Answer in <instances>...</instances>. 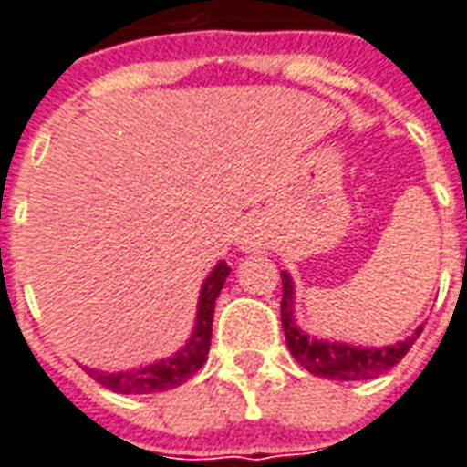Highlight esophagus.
<instances>
[{
	"mask_svg": "<svg viewBox=\"0 0 467 467\" xmlns=\"http://www.w3.org/2000/svg\"><path fill=\"white\" fill-rule=\"evenodd\" d=\"M236 244H239L244 252H259V249L267 246V231L262 228L259 221L249 218V221L241 226L239 236H236Z\"/></svg>",
	"mask_w": 467,
	"mask_h": 467,
	"instance_id": "34e87169",
	"label": "esophagus"
}]
</instances>
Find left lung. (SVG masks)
Here are the masks:
<instances>
[{
  "instance_id": "1",
  "label": "left lung",
  "mask_w": 467,
  "mask_h": 467,
  "mask_svg": "<svg viewBox=\"0 0 467 467\" xmlns=\"http://www.w3.org/2000/svg\"><path fill=\"white\" fill-rule=\"evenodd\" d=\"M280 318H283L285 342L290 355L298 359L300 365L311 375L328 378V380H370L383 375L390 368H396L403 355L411 349L416 337L421 334L419 327L403 342L393 347H380V349H368V347H352L342 342H324V339H311L296 327L293 318V280L283 272V303H280Z\"/></svg>"
}]
</instances>
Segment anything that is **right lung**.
<instances>
[{
	"mask_svg": "<svg viewBox=\"0 0 467 467\" xmlns=\"http://www.w3.org/2000/svg\"><path fill=\"white\" fill-rule=\"evenodd\" d=\"M228 272H231V267L226 262H218L215 270L211 272V277L205 280L202 290H200V303H197L195 331H192L190 342L184 344L177 355L133 372H99L89 370V368H87V372L95 378L99 386L109 388L115 393H159V390L182 386L184 380H190L202 368V362L208 359L215 298L221 296V287L226 283Z\"/></svg>",
	"mask_w": 467,
	"mask_h": 467,
	"instance_id": "right-lung-1",
	"label": "right lung"
}]
</instances>
